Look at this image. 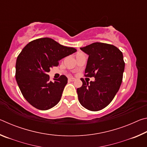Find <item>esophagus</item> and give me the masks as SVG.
<instances>
[{
    "label": "esophagus",
    "instance_id": "34e87169",
    "mask_svg": "<svg viewBox=\"0 0 147 147\" xmlns=\"http://www.w3.org/2000/svg\"><path fill=\"white\" fill-rule=\"evenodd\" d=\"M69 81H71V82H73V81L75 80V78H69Z\"/></svg>",
    "mask_w": 147,
    "mask_h": 147
}]
</instances>
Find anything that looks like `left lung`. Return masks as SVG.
<instances>
[{
    "instance_id": "left-lung-1",
    "label": "left lung",
    "mask_w": 147,
    "mask_h": 147,
    "mask_svg": "<svg viewBox=\"0 0 147 147\" xmlns=\"http://www.w3.org/2000/svg\"><path fill=\"white\" fill-rule=\"evenodd\" d=\"M80 49L89 55L85 76L95 79L89 83L81 78L82 86L77 89L79 102L89 110H101L120 88L125 65L123 53L112 45L98 42Z\"/></svg>"
}]
</instances>
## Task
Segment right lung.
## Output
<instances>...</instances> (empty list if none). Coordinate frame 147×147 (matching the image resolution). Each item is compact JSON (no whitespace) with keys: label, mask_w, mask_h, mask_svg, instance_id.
<instances>
[{"label":"right lung","mask_w":147,"mask_h":147,"mask_svg":"<svg viewBox=\"0 0 147 147\" xmlns=\"http://www.w3.org/2000/svg\"><path fill=\"white\" fill-rule=\"evenodd\" d=\"M76 51L49 38L35 39L24 47L17 58L16 79L21 93L32 106L47 110L59 102L67 78L61 75L52 82L47 73L58 65L60 59Z\"/></svg>","instance_id":"1"}]
</instances>
